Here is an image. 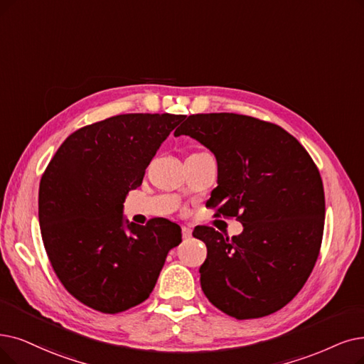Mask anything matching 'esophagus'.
Listing matches in <instances>:
<instances>
[{"mask_svg": "<svg viewBox=\"0 0 364 364\" xmlns=\"http://www.w3.org/2000/svg\"><path fill=\"white\" fill-rule=\"evenodd\" d=\"M191 236H193V228L188 227V225L182 227V237L183 239H190Z\"/></svg>", "mask_w": 364, "mask_h": 364, "instance_id": "1", "label": "esophagus"}]
</instances>
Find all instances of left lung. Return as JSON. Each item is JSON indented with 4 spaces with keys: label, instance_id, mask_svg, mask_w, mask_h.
Returning a JSON list of instances; mask_svg holds the SVG:
<instances>
[{
    "label": "left lung",
    "instance_id": "left-lung-1",
    "mask_svg": "<svg viewBox=\"0 0 364 364\" xmlns=\"http://www.w3.org/2000/svg\"><path fill=\"white\" fill-rule=\"evenodd\" d=\"M210 149L218 186L206 208L236 218L239 236L198 225L206 243L200 284L209 301L237 319L270 315L300 291L321 248L326 200L314 159L279 125L236 113L188 116L174 136Z\"/></svg>",
    "mask_w": 364,
    "mask_h": 364
}]
</instances>
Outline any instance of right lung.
<instances>
[{
    "label": "right lung",
    "mask_w": 364,
    "mask_h": 364,
    "mask_svg": "<svg viewBox=\"0 0 364 364\" xmlns=\"http://www.w3.org/2000/svg\"><path fill=\"white\" fill-rule=\"evenodd\" d=\"M185 114L127 113L70 134L43 173L38 221L50 264L86 306L118 314L146 300L168 251L182 242L166 218L124 220L128 191Z\"/></svg>",
    "instance_id": "1"
}]
</instances>
